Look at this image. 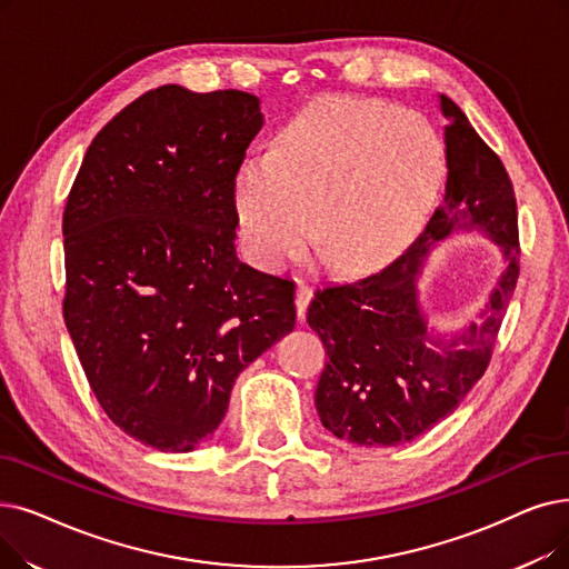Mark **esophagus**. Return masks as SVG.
Wrapping results in <instances>:
<instances>
[{
	"label": "esophagus",
	"instance_id": "34e87169",
	"mask_svg": "<svg viewBox=\"0 0 569 569\" xmlns=\"http://www.w3.org/2000/svg\"><path fill=\"white\" fill-rule=\"evenodd\" d=\"M309 302H311V288L305 281H298V292H295V307H298L300 318H305Z\"/></svg>",
	"mask_w": 569,
	"mask_h": 569
}]
</instances>
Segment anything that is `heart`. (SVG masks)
Masks as SVG:
<instances>
[{"mask_svg": "<svg viewBox=\"0 0 569 569\" xmlns=\"http://www.w3.org/2000/svg\"><path fill=\"white\" fill-rule=\"evenodd\" d=\"M441 151L413 116L358 100H320L281 130L271 156L246 162L237 211L253 260L279 269L313 237L335 264L360 269L416 232L441 183Z\"/></svg>", "mask_w": 569, "mask_h": 569, "instance_id": "1", "label": "heart"}]
</instances>
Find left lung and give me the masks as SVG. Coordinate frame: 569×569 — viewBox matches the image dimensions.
<instances>
[{
    "instance_id": "obj_1",
    "label": "left lung",
    "mask_w": 569,
    "mask_h": 569,
    "mask_svg": "<svg viewBox=\"0 0 569 569\" xmlns=\"http://www.w3.org/2000/svg\"><path fill=\"white\" fill-rule=\"evenodd\" d=\"M439 102L449 118L443 202L402 256L353 283L318 288L307 311L330 358L316 386L320 423L358 447L407 443L458 409L488 369L518 281L511 179L460 107L447 94ZM472 227L503 246L508 267L479 325L449 342L432 340L417 307L415 277L435 240Z\"/></svg>"
}]
</instances>
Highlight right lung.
<instances>
[{"instance_id":"1","label":"right lung","mask_w":569,"mask_h":569,"mask_svg":"<svg viewBox=\"0 0 569 569\" xmlns=\"http://www.w3.org/2000/svg\"><path fill=\"white\" fill-rule=\"evenodd\" d=\"M260 128L256 94L160 86L97 132L67 197L73 349L111 421L158 451L207 441L241 369L295 328V283L234 251Z\"/></svg>"}]
</instances>
